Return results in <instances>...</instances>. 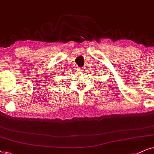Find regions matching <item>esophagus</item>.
<instances>
[{
    "instance_id": "esophagus-1",
    "label": "esophagus",
    "mask_w": 154,
    "mask_h": 154,
    "mask_svg": "<svg viewBox=\"0 0 154 154\" xmlns=\"http://www.w3.org/2000/svg\"><path fill=\"white\" fill-rule=\"evenodd\" d=\"M78 71L82 72V71H84V68L83 67H79V68H78Z\"/></svg>"
}]
</instances>
